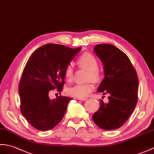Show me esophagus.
Listing matches in <instances>:
<instances>
[{"label": "esophagus", "instance_id": "esophagus-1", "mask_svg": "<svg viewBox=\"0 0 154 154\" xmlns=\"http://www.w3.org/2000/svg\"><path fill=\"white\" fill-rule=\"evenodd\" d=\"M78 99L79 100H81V101H85V100H87L88 98L84 97V98H78Z\"/></svg>", "mask_w": 154, "mask_h": 154}]
</instances>
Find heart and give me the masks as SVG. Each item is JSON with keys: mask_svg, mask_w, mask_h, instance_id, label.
<instances>
[{"mask_svg": "<svg viewBox=\"0 0 154 154\" xmlns=\"http://www.w3.org/2000/svg\"><path fill=\"white\" fill-rule=\"evenodd\" d=\"M77 64L79 66L88 70V79L94 82H98L101 79V73L98 69V62L96 57L90 53H85L77 60ZM73 66L72 63H69L65 69L64 76L66 79L71 82L73 78ZM94 85L92 83H78L67 89L69 95L78 98H84L87 96L93 91Z\"/></svg>", "mask_w": 154, "mask_h": 154, "instance_id": "1", "label": "heart"}]
</instances>
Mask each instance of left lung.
Here are the masks:
<instances>
[{"mask_svg":"<svg viewBox=\"0 0 154 154\" xmlns=\"http://www.w3.org/2000/svg\"><path fill=\"white\" fill-rule=\"evenodd\" d=\"M94 51L102 61L104 73L97 91L109 96L108 103L100 100L92 119L102 129H116L128 119L137 106L138 76L128 56L114 45H97Z\"/></svg>","mask_w":154,"mask_h":154,"instance_id":"1","label":"left lung"}]
</instances>
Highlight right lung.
Instances as JSON below:
<instances>
[{"label":"right lung","mask_w":154,"mask_h":154,"mask_svg":"<svg viewBox=\"0 0 154 154\" xmlns=\"http://www.w3.org/2000/svg\"><path fill=\"white\" fill-rule=\"evenodd\" d=\"M81 48L47 44L31 55L19 84L21 112L39 131L51 130L62 119L71 98L59 96L51 100L48 93L62 90L64 71Z\"/></svg>","instance_id":"add662e5"}]
</instances>
